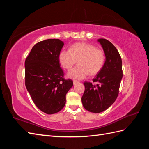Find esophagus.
Wrapping results in <instances>:
<instances>
[{"label": "esophagus", "instance_id": "34e87169", "mask_svg": "<svg viewBox=\"0 0 149 149\" xmlns=\"http://www.w3.org/2000/svg\"><path fill=\"white\" fill-rule=\"evenodd\" d=\"M79 82L78 81H76V80H74L73 81V84H77V83H78Z\"/></svg>", "mask_w": 149, "mask_h": 149}]
</instances>
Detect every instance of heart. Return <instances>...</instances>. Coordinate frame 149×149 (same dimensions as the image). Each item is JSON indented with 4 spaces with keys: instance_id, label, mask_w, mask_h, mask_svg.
Returning a JSON list of instances; mask_svg holds the SVG:
<instances>
[{
    "instance_id": "heart-1",
    "label": "heart",
    "mask_w": 149,
    "mask_h": 149,
    "mask_svg": "<svg viewBox=\"0 0 149 149\" xmlns=\"http://www.w3.org/2000/svg\"><path fill=\"white\" fill-rule=\"evenodd\" d=\"M78 60V65L68 74V77L81 79L88 74L94 76L98 74L104 65L105 53L102 49L88 43H76L69 49H63L58 55V61L64 69L70 70Z\"/></svg>"
}]
</instances>
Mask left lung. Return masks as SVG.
Returning <instances> with one entry per match:
<instances>
[{
    "mask_svg": "<svg viewBox=\"0 0 149 149\" xmlns=\"http://www.w3.org/2000/svg\"><path fill=\"white\" fill-rule=\"evenodd\" d=\"M106 55L102 69L93 79L96 84L84 82L85 90L81 98L84 107L87 111L100 113L109 108L118 96L123 78L122 60L118 49L109 40L100 38Z\"/></svg>",
    "mask_w": 149,
    "mask_h": 149,
    "instance_id": "obj_1",
    "label": "left lung"
}]
</instances>
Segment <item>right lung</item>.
Wrapping results in <instances>:
<instances>
[{"label": "right lung", "mask_w": 149, "mask_h": 149, "mask_svg": "<svg viewBox=\"0 0 149 149\" xmlns=\"http://www.w3.org/2000/svg\"><path fill=\"white\" fill-rule=\"evenodd\" d=\"M64 45L59 39H47L35 44L25 61V83L38 109L48 114H55L65 105L66 94L73 86L64 78L58 55Z\"/></svg>", "instance_id": "add662e5"}]
</instances>
